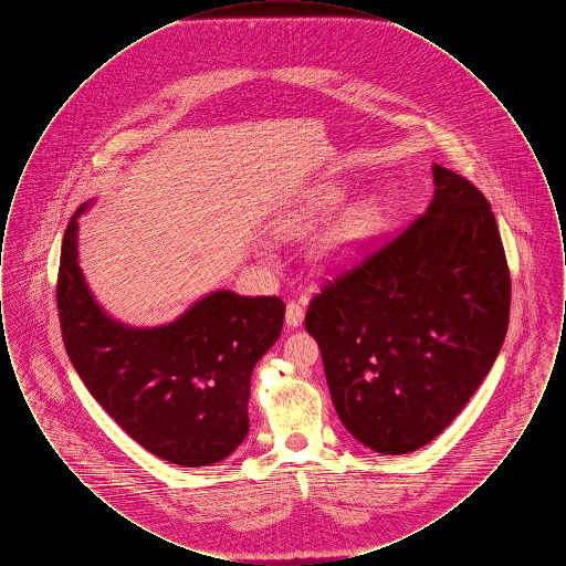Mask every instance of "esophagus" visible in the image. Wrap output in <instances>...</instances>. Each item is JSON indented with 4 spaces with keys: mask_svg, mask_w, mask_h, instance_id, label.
<instances>
[{
    "mask_svg": "<svg viewBox=\"0 0 566 566\" xmlns=\"http://www.w3.org/2000/svg\"><path fill=\"white\" fill-rule=\"evenodd\" d=\"M303 316H305V310H303V305H301L298 301H289V303H286V324H289L291 328L301 326Z\"/></svg>",
    "mask_w": 566,
    "mask_h": 566,
    "instance_id": "34e87169",
    "label": "esophagus"
}]
</instances>
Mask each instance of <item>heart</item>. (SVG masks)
<instances>
[{"instance_id": "1", "label": "heart", "mask_w": 566, "mask_h": 566, "mask_svg": "<svg viewBox=\"0 0 566 566\" xmlns=\"http://www.w3.org/2000/svg\"><path fill=\"white\" fill-rule=\"evenodd\" d=\"M342 201H344L342 187H324L314 192L307 214H328ZM379 220H381V208L376 197H365L358 203H354L350 210L339 218V222L324 235L321 243L324 261L331 265H344L352 261L365 248V243L376 235Z\"/></svg>"}]
</instances>
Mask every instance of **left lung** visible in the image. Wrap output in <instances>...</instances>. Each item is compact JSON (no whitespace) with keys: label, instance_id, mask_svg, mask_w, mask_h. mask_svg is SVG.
<instances>
[{"label":"left lung","instance_id":"1","mask_svg":"<svg viewBox=\"0 0 566 566\" xmlns=\"http://www.w3.org/2000/svg\"><path fill=\"white\" fill-rule=\"evenodd\" d=\"M432 178L429 210L324 280L305 314L339 420L381 454L443 432L510 324L512 275L484 192L441 165Z\"/></svg>","mask_w":566,"mask_h":566}]
</instances>
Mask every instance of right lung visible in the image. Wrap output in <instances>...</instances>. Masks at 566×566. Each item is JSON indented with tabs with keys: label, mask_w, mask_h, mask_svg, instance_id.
Masks as SVG:
<instances>
[{
	"label": "right lung",
	"mask_w": 566,
	"mask_h": 566,
	"mask_svg": "<svg viewBox=\"0 0 566 566\" xmlns=\"http://www.w3.org/2000/svg\"><path fill=\"white\" fill-rule=\"evenodd\" d=\"M72 216L56 275L65 352L93 399L155 457L208 467L248 434L250 376L280 337L284 301L216 291L176 323L129 328L95 303L76 261Z\"/></svg>",
	"instance_id": "add662e5"
}]
</instances>
